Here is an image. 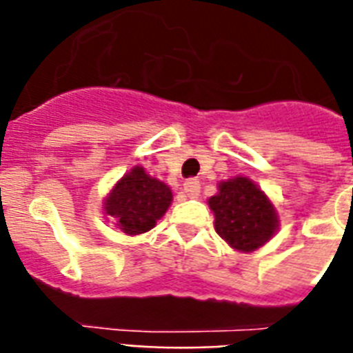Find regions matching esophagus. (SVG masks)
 <instances>
[{"label": "esophagus", "instance_id": "1", "mask_svg": "<svg viewBox=\"0 0 353 353\" xmlns=\"http://www.w3.org/2000/svg\"><path fill=\"white\" fill-rule=\"evenodd\" d=\"M183 188H185V194H187L188 198H198L199 192H201V185H199L198 179H194V177H190V179H187L185 181V185H183Z\"/></svg>", "mask_w": 353, "mask_h": 353}]
</instances>
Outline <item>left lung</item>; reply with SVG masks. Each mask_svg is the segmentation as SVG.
Here are the masks:
<instances>
[{"instance_id":"left-lung-1","label":"left lung","mask_w":353,"mask_h":353,"mask_svg":"<svg viewBox=\"0 0 353 353\" xmlns=\"http://www.w3.org/2000/svg\"><path fill=\"white\" fill-rule=\"evenodd\" d=\"M216 232L240 252H251L268 243L279 231V214L271 199L249 177L238 176L218 185L209 198Z\"/></svg>"}]
</instances>
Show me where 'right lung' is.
Listing matches in <instances>:
<instances>
[{"label":"right lung","instance_id":"obj_1","mask_svg":"<svg viewBox=\"0 0 353 353\" xmlns=\"http://www.w3.org/2000/svg\"><path fill=\"white\" fill-rule=\"evenodd\" d=\"M170 203V187L148 176L143 166H133L106 196L104 214L112 216L122 232L135 236L154 229Z\"/></svg>","mask_w":353,"mask_h":353}]
</instances>
